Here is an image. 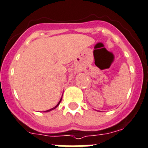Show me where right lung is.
Masks as SVG:
<instances>
[{
  "label": "right lung",
  "instance_id": "right-lung-1",
  "mask_svg": "<svg viewBox=\"0 0 148 148\" xmlns=\"http://www.w3.org/2000/svg\"><path fill=\"white\" fill-rule=\"evenodd\" d=\"M61 101H62V98H61V99H60V102H59V103H58V104L56 105V106H55V107L52 108V109H51V110H47V111H45V112H50V111H51V110H54L55 108H56V107H57V106H59V104H60V102H61Z\"/></svg>",
  "mask_w": 148,
  "mask_h": 148
}]
</instances>
